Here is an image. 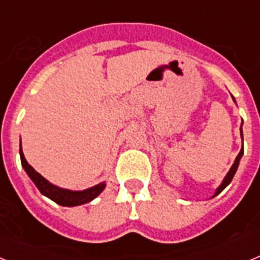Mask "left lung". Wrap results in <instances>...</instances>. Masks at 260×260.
Listing matches in <instances>:
<instances>
[{
    "label": "left lung",
    "instance_id": "8db88e82",
    "mask_svg": "<svg viewBox=\"0 0 260 260\" xmlns=\"http://www.w3.org/2000/svg\"><path fill=\"white\" fill-rule=\"evenodd\" d=\"M232 98H233V96H232ZM233 100H234V98H233ZM234 103H236V100H234ZM240 133H241V138H242V148H241L240 153H238L237 157H236V160H234L233 165H232V167H231V169H229V172H228V173H226V176L224 177V180H222V182L220 183V186H219V187H217V189H216L215 194H213L212 197H211V198H215L216 195H219L220 192H221L222 190H224L225 187H226V186H228L229 183L232 182V180H233L234 174H236V172H237L238 165H240V160H241V157H242V155H243V134H242V125H241V127H240Z\"/></svg>",
    "mask_w": 260,
    "mask_h": 260
}]
</instances>
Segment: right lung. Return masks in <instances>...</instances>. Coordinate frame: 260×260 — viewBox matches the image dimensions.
<instances>
[{"mask_svg":"<svg viewBox=\"0 0 260 260\" xmlns=\"http://www.w3.org/2000/svg\"><path fill=\"white\" fill-rule=\"evenodd\" d=\"M19 155H20V162H22L23 169L26 171L31 181L35 183V186L39 189V191L43 195H45L47 198L52 199L53 202H56L59 206L63 207H75V206H80V204H86L88 202L93 201V199L103 192L105 189V182H100L98 185L89 187L86 190H79V191H74V190H68L62 189L58 186L53 185L49 181L45 180L44 177L41 176L40 173L34 169L31 165L27 162L26 157L23 155L22 151V142H20V148H19Z\"/></svg>","mask_w":260,"mask_h":260,"instance_id":"right-lung-1","label":"right lung"}]
</instances>
